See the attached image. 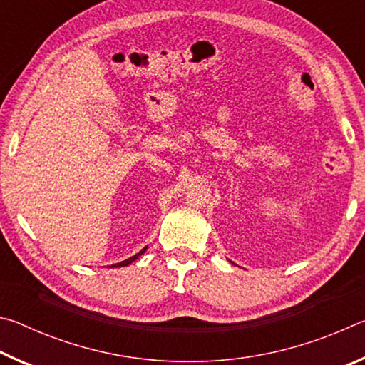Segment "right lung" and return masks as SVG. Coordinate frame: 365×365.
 <instances>
[{
	"instance_id": "obj_1",
	"label": "right lung",
	"mask_w": 365,
	"mask_h": 365,
	"mask_svg": "<svg viewBox=\"0 0 365 365\" xmlns=\"http://www.w3.org/2000/svg\"><path fill=\"white\" fill-rule=\"evenodd\" d=\"M146 251V248H143L141 250L138 255H135V256H132V257H128V259H125V261H122V262H119V264H114V265H110V267H125V265H128V264H132L135 259H138V256L140 255H143V252Z\"/></svg>"
}]
</instances>
